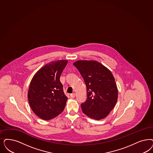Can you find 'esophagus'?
<instances>
[{
	"label": "esophagus",
	"mask_w": 153,
	"mask_h": 153,
	"mask_svg": "<svg viewBox=\"0 0 153 153\" xmlns=\"http://www.w3.org/2000/svg\"><path fill=\"white\" fill-rule=\"evenodd\" d=\"M70 96H71V98H74L75 97V96H76V94L74 93H72V94H71V95H70Z\"/></svg>",
	"instance_id": "34e87169"
}]
</instances>
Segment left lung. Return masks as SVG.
<instances>
[{"instance_id":"8db88e82","label":"left lung","mask_w":153,"mask_h":153,"mask_svg":"<svg viewBox=\"0 0 153 153\" xmlns=\"http://www.w3.org/2000/svg\"><path fill=\"white\" fill-rule=\"evenodd\" d=\"M79 71L87 89V99L81 104L83 113L93 119L105 118L116 105L118 90L111 71L95 60H78Z\"/></svg>"}]
</instances>
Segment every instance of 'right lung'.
I'll use <instances>...</instances> for the list:
<instances>
[{
	"label": "right lung",
	"mask_w": 153,
	"mask_h": 153,
	"mask_svg": "<svg viewBox=\"0 0 153 153\" xmlns=\"http://www.w3.org/2000/svg\"><path fill=\"white\" fill-rule=\"evenodd\" d=\"M67 60L53 61L39 69L33 77L27 93L32 111L39 118L51 120L60 114L68 98L65 95L60 77Z\"/></svg>",
	"instance_id": "add662e5"
}]
</instances>
